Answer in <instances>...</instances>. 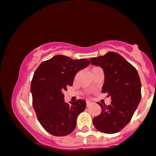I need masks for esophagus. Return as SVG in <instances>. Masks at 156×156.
I'll return each mask as SVG.
<instances>
[{"mask_svg": "<svg viewBox=\"0 0 156 156\" xmlns=\"http://www.w3.org/2000/svg\"><path fill=\"white\" fill-rule=\"evenodd\" d=\"M92 104V103L91 101H87V107H89V106H90Z\"/></svg>", "mask_w": 156, "mask_h": 156, "instance_id": "34e87169", "label": "esophagus"}]
</instances>
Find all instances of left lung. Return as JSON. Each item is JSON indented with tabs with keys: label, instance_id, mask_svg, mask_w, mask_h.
Returning a JSON list of instances; mask_svg holds the SVG:
<instances>
[{
	"label": "left lung",
	"instance_id": "obj_1",
	"mask_svg": "<svg viewBox=\"0 0 156 156\" xmlns=\"http://www.w3.org/2000/svg\"><path fill=\"white\" fill-rule=\"evenodd\" d=\"M91 64L103 68L105 75L102 92L112 97L111 104L98 103L101 113L93 119L99 131L115 133L130 121L140 103L141 80L135 67L115 52L91 58Z\"/></svg>",
	"mask_w": 156,
	"mask_h": 156
}]
</instances>
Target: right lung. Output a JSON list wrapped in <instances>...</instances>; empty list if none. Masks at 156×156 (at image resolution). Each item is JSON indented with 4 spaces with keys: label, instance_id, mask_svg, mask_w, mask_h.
<instances>
[{
    "label": "right lung",
    "instance_id": "add662e5",
    "mask_svg": "<svg viewBox=\"0 0 156 156\" xmlns=\"http://www.w3.org/2000/svg\"><path fill=\"white\" fill-rule=\"evenodd\" d=\"M90 64L86 58L73 60L57 55L42 62L36 69L31 85L32 104L44 129L55 136L71 133L78 116L86 108V101L78 99L70 104L64 101V91L72 86L75 76Z\"/></svg>",
    "mask_w": 156,
    "mask_h": 156
}]
</instances>
